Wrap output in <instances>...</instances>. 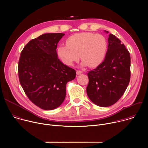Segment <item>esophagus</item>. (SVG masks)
Instances as JSON below:
<instances>
[{
    "label": "esophagus",
    "mask_w": 148,
    "mask_h": 148,
    "mask_svg": "<svg viewBox=\"0 0 148 148\" xmlns=\"http://www.w3.org/2000/svg\"><path fill=\"white\" fill-rule=\"evenodd\" d=\"M76 73H77V75H80V74H81L82 73V71H80V70H77Z\"/></svg>",
    "instance_id": "34e87169"
}]
</instances>
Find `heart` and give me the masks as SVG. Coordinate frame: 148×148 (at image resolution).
I'll use <instances>...</instances> for the list:
<instances>
[{"label": "heart", "mask_w": 148, "mask_h": 148, "mask_svg": "<svg viewBox=\"0 0 148 148\" xmlns=\"http://www.w3.org/2000/svg\"><path fill=\"white\" fill-rule=\"evenodd\" d=\"M107 40L103 35L92 33H81L69 37L67 45H60L57 54L64 64L72 66L77 61L79 54L81 65L93 67L99 65L107 50Z\"/></svg>", "instance_id": "obj_1"}]
</instances>
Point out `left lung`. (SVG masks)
Instances as JSON below:
<instances>
[{
  "label": "left lung",
  "mask_w": 148,
  "mask_h": 148,
  "mask_svg": "<svg viewBox=\"0 0 148 148\" xmlns=\"http://www.w3.org/2000/svg\"><path fill=\"white\" fill-rule=\"evenodd\" d=\"M108 41L104 60L95 69L87 73L88 97L94 103L101 107H110L121 98L131 77V57L128 50L114 34H109Z\"/></svg>",
  "instance_id": "1"
}]
</instances>
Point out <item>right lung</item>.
Returning a JSON list of instances; mask_svg holds the SVG:
<instances>
[{
    "label": "right lung",
    "instance_id": "right-lung-1",
    "mask_svg": "<svg viewBox=\"0 0 148 148\" xmlns=\"http://www.w3.org/2000/svg\"><path fill=\"white\" fill-rule=\"evenodd\" d=\"M64 33H45L32 39L21 52L20 83L29 99L45 110L57 108L64 101L66 84L75 71L58 59L57 44Z\"/></svg>",
    "mask_w": 148,
    "mask_h": 148
}]
</instances>
